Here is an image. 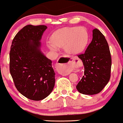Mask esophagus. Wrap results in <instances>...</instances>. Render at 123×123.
Masks as SVG:
<instances>
[{
    "label": "esophagus",
    "mask_w": 123,
    "mask_h": 123,
    "mask_svg": "<svg viewBox=\"0 0 123 123\" xmlns=\"http://www.w3.org/2000/svg\"><path fill=\"white\" fill-rule=\"evenodd\" d=\"M63 61L62 62H59V63L57 64V66L59 67H62V64H67V63H72V62H73V59L72 58L68 57L67 56H64V57L63 58Z\"/></svg>",
    "instance_id": "1"
}]
</instances>
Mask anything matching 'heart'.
<instances>
[{
	"mask_svg": "<svg viewBox=\"0 0 123 123\" xmlns=\"http://www.w3.org/2000/svg\"><path fill=\"white\" fill-rule=\"evenodd\" d=\"M48 46L52 50L64 46L66 51L71 55L79 54L85 49L88 40L87 30L82 27H66L55 31Z\"/></svg>",
	"mask_w": 123,
	"mask_h": 123,
	"instance_id": "obj_1",
	"label": "heart"
}]
</instances>
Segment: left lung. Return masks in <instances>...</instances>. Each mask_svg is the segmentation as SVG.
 <instances>
[{
	"mask_svg": "<svg viewBox=\"0 0 123 123\" xmlns=\"http://www.w3.org/2000/svg\"><path fill=\"white\" fill-rule=\"evenodd\" d=\"M78 57L84 67V76L76 86L78 92L86 95L100 93L109 81L111 67L109 44L100 30H93L92 42Z\"/></svg>",
	"mask_w": 123,
	"mask_h": 123,
	"instance_id": "8db88e82",
	"label": "left lung"
}]
</instances>
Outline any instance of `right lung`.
Instances as JSON below:
<instances>
[{
  "label": "right lung",
  "instance_id": "right-lung-1",
  "mask_svg": "<svg viewBox=\"0 0 123 123\" xmlns=\"http://www.w3.org/2000/svg\"><path fill=\"white\" fill-rule=\"evenodd\" d=\"M44 25H29L14 36L10 51V72L17 90L35 101L45 98L52 92L55 73L52 62L41 51Z\"/></svg>",
  "mask_w": 123,
  "mask_h": 123
}]
</instances>
